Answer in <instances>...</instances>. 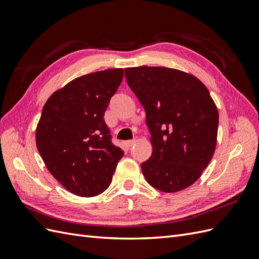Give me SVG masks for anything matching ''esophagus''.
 I'll return each instance as SVG.
<instances>
[{"label":"esophagus","mask_w":259,"mask_h":259,"mask_svg":"<svg viewBox=\"0 0 259 259\" xmlns=\"http://www.w3.org/2000/svg\"><path fill=\"white\" fill-rule=\"evenodd\" d=\"M135 144H136V140H128V141L124 142V146L128 148V149H130V148L133 147Z\"/></svg>","instance_id":"obj_1"}]
</instances>
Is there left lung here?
<instances>
[{"label": "left lung", "mask_w": 259, "mask_h": 259, "mask_svg": "<svg viewBox=\"0 0 259 259\" xmlns=\"http://www.w3.org/2000/svg\"><path fill=\"white\" fill-rule=\"evenodd\" d=\"M126 83L146 111L152 153L141 163L148 184L176 192L200 177L213 156L219 115L208 89L183 71L126 68Z\"/></svg>", "instance_id": "8db88e82"}]
</instances>
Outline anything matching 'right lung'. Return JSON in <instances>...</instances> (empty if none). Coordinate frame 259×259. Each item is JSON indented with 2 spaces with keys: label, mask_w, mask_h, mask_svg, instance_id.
<instances>
[{
  "label": "right lung",
  "mask_w": 259,
  "mask_h": 259,
  "mask_svg": "<svg viewBox=\"0 0 259 259\" xmlns=\"http://www.w3.org/2000/svg\"><path fill=\"white\" fill-rule=\"evenodd\" d=\"M122 78L123 69L79 76L54 92L42 109L37 150L53 177L76 196L102 194L123 156L103 118Z\"/></svg>",
  "instance_id": "1"
}]
</instances>
